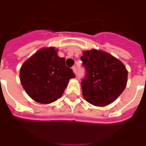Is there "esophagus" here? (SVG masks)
I'll return each mask as SVG.
<instances>
[{"label":"esophagus","instance_id":"1","mask_svg":"<svg viewBox=\"0 0 146 146\" xmlns=\"http://www.w3.org/2000/svg\"><path fill=\"white\" fill-rule=\"evenodd\" d=\"M72 69H73V73H75L76 75V72H77V69H76V66H73L72 67Z\"/></svg>","mask_w":146,"mask_h":146}]
</instances>
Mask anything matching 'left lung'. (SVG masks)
Segmentation results:
<instances>
[{
  "label": "left lung",
  "mask_w": 146,
  "mask_h": 146,
  "mask_svg": "<svg viewBox=\"0 0 146 146\" xmlns=\"http://www.w3.org/2000/svg\"><path fill=\"white\" fill-rule=\"evenodd\" d=\"M80 59L86 70L81 81L85 99L98 107L114 102L127 86L128 72L123 64L108 53L96 49L83 51Z\"/></svg>",
  "instance_id": "1"
}]
</instances>
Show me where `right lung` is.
<instances>
[{
	"mask_svg": "<svg viewBox=\"0 0 146 146\" xmlns=\"http://www.w3.org/2000/svg\"><path fill=\"white\" fill-rule=\"evenodd\" d=\"M21 84L31 98L41 104L57 101L69 80L76 76L57 55L54 48H42L24 62L20 69Z\"/></svg>",
	"mask_w": 146,
	"mask_h": 146,
	"instance_id": "add662e5",
	"label": "right lung"
}]
</instances>
